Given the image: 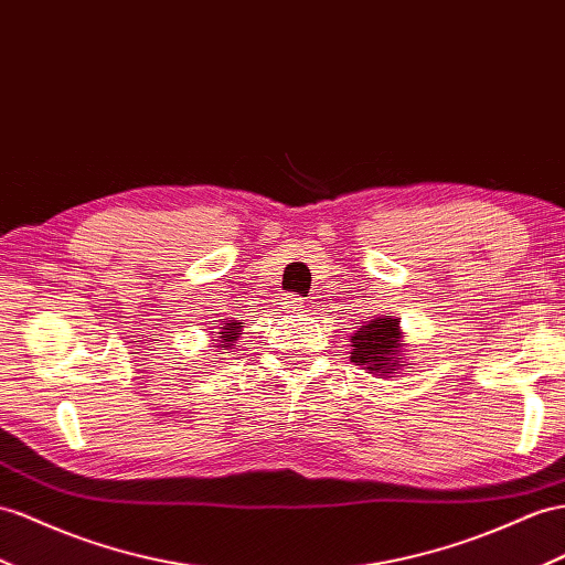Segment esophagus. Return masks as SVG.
Masks as SVG:
<instances>
[{
  "instance_id": "esophagus-1",
  "label": "esophagus",
  "mask_w": 565,
  "mask_h": 565,
  "mask_svg": "<svg viewBox=\"0 0 565 565\" xmlns=\"http://www.w3.org/2000/svg\"><path fill=\"white\" fill-rule=\"evenodd\" d=\"M281 306L286 308V312H300V310H306V300H302L300 296L291 294V296L284 298Z\"/></svg>"
}]
</instances>
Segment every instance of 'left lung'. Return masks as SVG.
Returning <instances> with one entry per match:
<instances>
[{
  "instance_id": "8db88e82",
  "label": "left lung",
  "mask_w": 565,
  "mask_h": 565,
  "mask_svg": "<svg viewBox=\"0 0 565 565\" xmlns=\"http://www.w3.org/2000/svg\"><path fill=\"white\" fill-rule=\"evenodd\" d=\"M351 363L363 365V370L380 380H386L388 374H398L408 367V343H403L401 320H396L394 315H380L360 324V329L351 337Z\"/></svg>"
}]
</instances>
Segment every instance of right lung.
Masks as SVG:
<instances>
[{
  "mask_svg": "<svg viewBox=\"0 0 565 565\" xmlns=\"http://www.w3.org/2000/svg\"><path fill=\"white\" fill-rule=\"evenodd\" d=\"M241 331H243V320H231L222 322V327H216V331H210V341H214V349L216 351H231L236 345V341L241 339Z\"/></svg>",
  "mask_w": 565,
  "mask_h": 565,
  "instance_id": "1",
  "label": "right lung"
}]
</instances>
